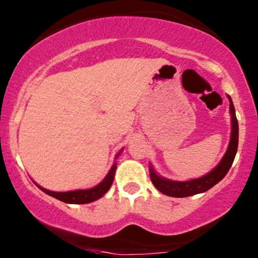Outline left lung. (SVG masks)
<instances>
[{
    "instance_id": "1",
    "label": "left lung",
    "mask_w": 258,
    "mask_h": 258,
    "mask_svg": "<svg viewBox=\"0 0 258 258\" xmlns=\"http://www.w3.org/2000/svg\"><path fill=\"white\" fill-rule=\"evenodd\" d=\"M229 99V112H230V123H232V131H230V141L228 144L227 152L218 162L217 166L212 168L209 173L204 174L199 178L189 179V180H172L167 179L165 177L159 176L156 171L154 170L152 164L149 165V173L150 179L153 184L159 191L167 197L172 198H185L191 197V195L204 193L211 189L212 186L217 184L220 180L224 178V176L228 173L229 168L232 167V164L235 158L236 150H238V142H239V126L238 120L235 116V109H234L232 98L230 96H227Z\"/></svg>"
}]
</instances>
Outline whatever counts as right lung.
I'll list each match as a JSON object with an SVG mask.
<instances>
[{
  "label": "right lung",
  "mask_w": 258,
  "mask_h": 258,
  "mask_svg": "<svg viewBox=\"0 0 258 258\" xmlns=\"http://www.w3.org/2000/svg\"><path fill=\"white\" fill-rule=\"evenodd\" d=\"M121 153H122V149L116 154V159L119 158ZM116 167H117L116 162H114V165H112L110 170H109V172L104 177V179H103L100 183H98L96 186H93V188H90V189H78V190H70V191H53V190H48V189L42 188V186L38 185L37 183L36 185L41 189V190L44 191V193L48 194L49 197L55 198V199L63 201V203L88 204V203H92V201L100 199V198H102L103 195L110 189L112 180H114V177H115Z\"/></svg>",
  "instance_id": "add662e5"
}]
</instances>
